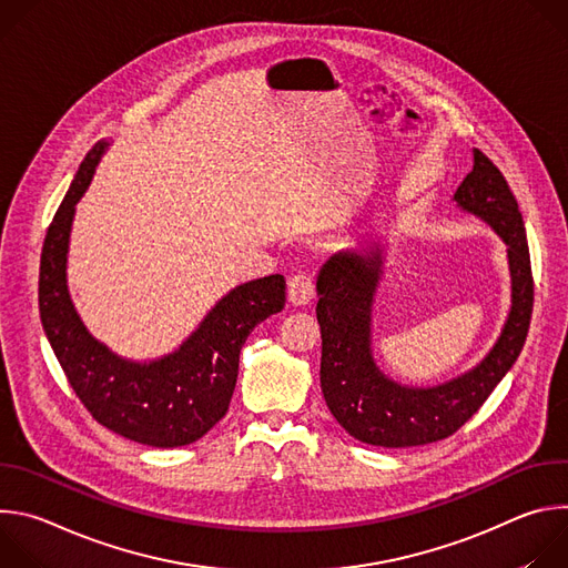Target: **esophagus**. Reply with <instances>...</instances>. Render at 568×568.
<instances>
[{"label": "esophagus", "mask_w": 568, "mask_h": 568, "mask_svg": "<svg viewBox=\"0 0 568 568\" xmlns=\"http://www.w3.org/2000/svg\"><path fill=\"white\" fill-rule=\"evenodd\" d=\"M314 296L312 278L305 272H298L287 283V298L292 305H307Z\"/></svg>", "instance_id": "obj_1"}]
</instances>
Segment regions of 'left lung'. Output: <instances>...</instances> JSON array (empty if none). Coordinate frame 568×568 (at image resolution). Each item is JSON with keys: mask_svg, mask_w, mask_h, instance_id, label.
<instances>
[{"mask_svg": "<svg viewBox=\"0 0 568 568\" xmlns=\"http://www.w3.org/2000/svg\"><path fill=\"white\" fill-rule=\"evenodd\" d=\"M454 193V204L483 220L506 242L510 312L476 366L436 384L407 386L390 379L373 355V305L384 276L386 245L339 252L316 276L321 326V390L335 420L375 447H416L460 429L517 362L532 314V274L519 204L501 171L480 150Z\"/></svg>", "mask_w": 568, "mask_h": 568, "instance_id": "8db88e82", "label": "left lung"}]
</instances>
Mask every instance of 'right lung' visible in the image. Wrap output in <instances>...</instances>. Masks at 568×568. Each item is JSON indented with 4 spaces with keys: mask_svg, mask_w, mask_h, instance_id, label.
<instances>
[{
    "mask_svg": "<svg viewBox=\"0 0 568 568\" xmlns=\"http://www.w3.org/2000/svg\"><path fill=\"white\" fill-rule=\"evenodd\" d=\"M108 145L103 139L88 152L47 231L40 261L42 328L71 388L103 427L150 447L191 445L224 418L240 351L261 321L283 310L285 278L272 274L235 285L164 357L134 362L110 351L88 331L67 283L75 204Z\"/></svg>",
    "mask_w": 568,
    "mask_h": 568,
    "instance_id": "add662e5",
    "label": "right lung"
}]
</instances>
